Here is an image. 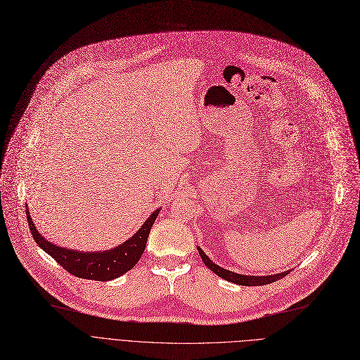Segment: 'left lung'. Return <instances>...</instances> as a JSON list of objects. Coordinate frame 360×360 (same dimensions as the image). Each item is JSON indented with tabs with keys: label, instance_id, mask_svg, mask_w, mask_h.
I'll return each instance as SVG.
<instances>
[{
	"label": "left lung",
	"instance_id": "left-lung-1",
	"mask_svg": "<svg viewBox=\"0 0 360 360\" xmlns=\"http://www.w3.org/2000/svg\"><path fill=\"white\" fill-rule=\"evenodd\" d=\"M198 251L200 254V258L202 261L205 262V265L213 271L216 275H219L220 278H224L229 283H233V284H238V285H248V287H254V285H265V284H271V283H275L281 280L283 276H285L287 274H290L291 269L288 271H284V272H280V274H274V275H242V274H236V272H232L229 269H225L222 266L216 265L203 251L202 248H198Z\"/></svg>",
	"mask_w": 360,
	"mask_h": 360
}]
</instances>
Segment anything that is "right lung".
<instances>
[{"mask_svg":"<svg viewBox=\"0 0 360 360\" xmlns=\"http://www.w3.org/2000/svg\"><path fill=\"white\" fill-rule=\"evenodd\" d=\"M25 213H27V220H29V226L36 243L44 252H47L51 258H54V261L60 264L68 272L85 280L110 281L124 275L129 269H132L138 262V259L141 258L146 250L147 238L150 235L151 226L154 225L155 219L160 213V207L150 214V217L146 220L144 225L138 229L128 240L122 242L115 248H110V250L96 251V252L69 250V248L51 243L49 239L43 238V235H40L39 231L36 229L30 216V210L27 206H25Z\"/></svg>","mask_w":360,"mask_h":360,"instance_id":"obj_1","label":"right lung"}]
</instances>
